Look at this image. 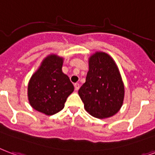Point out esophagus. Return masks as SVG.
<instances>
[{
  "label": "esophagus",
  "instance_id": "34e87169",
  "mask_svg": "<svg viewBox=\"0 0 155 155\" xmlns=\"http://www.w3.org/2000/svg\"><path fill=\"white\" fill-rule=\"evenodd\" d=\"M74 89H75V90H78V89H80V84L75 83L74 84Z\"/></svg>",
  "mask_w": 155,
  "mask_h": 155
}]
</instances>
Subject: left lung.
<instances>
[{"label":"left lung","mask_w":155,"mask_h":155,"mask_svg":"<svg viewBox=\"0 0 155 155\" xmlns=\"http://www.w3.org/2000/svg\"><path fill=\"white\" fill-rule=\"evenodd\" d=\"M85 83L79 89L84 108L98 118L112 117L121 108L124 98V85L112 57L96 52L89 58Z\"/></svg>","instance_id":"obj_1"}]
</instances>
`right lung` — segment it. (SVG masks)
Wrapping results in <instances>:
<instances>
[{
	"mask_svg": "<svg viewBox=\"0 0 155 155\" xmlns=\"http://www.w3.org/2000/svg\"><path fill=\"white\" fill-rule=\"evenodd\" d=\"M62 63V58L55 55L46 57L28 83L29 104L46 115L62 110L66 98L74 91L69 77L61 71Z\"/></svg>",
	"mask_w": 155,
	"mask_h": 155,
	"instance_id": "obj_1",
	"label": "right lung"
}]
</instances>
